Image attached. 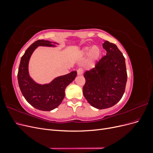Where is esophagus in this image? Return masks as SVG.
Returning <instances> with one entry per match:
<instances>
[{
  "label": "esophagus",
  "instance_id": "34e87169",
  "mask_svg": "<svg viewBox=\"0 0 153 153\" xmlns=\"http://www.w3.org/2000/svg\"><path fill=\"white\" fill-rule=\"evenodd\" d=\"M83 73V69L82 68L78 69L77 70V75H82Z\"/></svg>",
  "mask_w": 153,
  "mask_h": 153
}]
</instances>
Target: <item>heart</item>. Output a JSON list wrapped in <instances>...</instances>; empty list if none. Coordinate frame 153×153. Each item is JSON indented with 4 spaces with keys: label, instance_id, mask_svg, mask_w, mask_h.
<instances>
[{
    "label": "heart",
    "instance_id": "b5f03b06",
    "mask_svg": "<svg viewBox=\"0 0 153 153\" xmlns=\"http://www.w3.org/2000/svg\"><path fill=\"white\" fill-rule=\"evenodd\" d=\"M83 54H87L89 52V61L91 62H94L98 61L101 55V50L97 45H94L92 47L86 46L82 49Z\"/></svg>",
    "mask_w": 153,
    "mask_h": 153
}]
</instances>
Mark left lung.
<instances>
[{
	"instance_id": "8db88e82",
	"label": "left lung",
	"mask_w": 153,
	"mask_h": 153,
	"mask_svg": "<svg viewBox=\"0 0 153 153\" xmlns=\"http://www.w3.org/2000/svg\"><path fill=\"white\" fill-rule=\"evenodd\" d=\"M105 56L96 67L84 74V96L91 106L98 109L113 106L122 98L127 82L125 58L117 47L104 41Z\"/></svg>"
}]
</instances>
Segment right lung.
<instances>
[{"mask_svg":"<svg viewBox=\"0 0 153 153\" xmlns=\"http://www.w3.org/2000/svg\"><path fill=\"white\" fill-rule=\"evenodd\" d=\"M59 43L44 39L38 40L27 49L21 58L18 69V81L20 91L30 105L39 110L50 111L61 103L66 87L75 80L77 72L55 77L50 83L41 84L36 82L29 73V64L31 55L38 47L55 48Z\"/></svg>","mask_w":153,"mask_h":153,"instance_id":"1","label":"right lung"}]
</instances>
